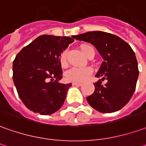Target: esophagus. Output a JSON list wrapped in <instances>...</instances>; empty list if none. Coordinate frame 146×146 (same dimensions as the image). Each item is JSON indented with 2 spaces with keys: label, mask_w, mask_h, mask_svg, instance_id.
I'll list each match as a JSON object with an SVG mask.
<instances>
[{
  "label": "esophagus",
  "mask_w": 146,
  "mask_h": 146,
  "mask_svg": "<svg viewBox=\"0 0 146 146\" xmlns=\"http://www.w3.org/2000/svg\"><path fill=\"white\" fill-rule=\"evenodd\" d=\"M73 86H81L82 83H79V82H73Z\"/></svg>",
  "instance_id": "1"
}]
</instances>
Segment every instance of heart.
Returning a JSON list of instances; mask_svg holds the SVG:
<instances>
[{
	"mask_svg": "<svg viewBox=\"0 0 146 146\" xmlns=\"http://www.w3.org/2000/svg\"><path fill=\"white\" fill-rule=\"evenodd\" d=\"M80 49L84 54L86 56L89 54V53L94 51L93 47L88 44H84L80 46ZM95 52V51H94ZM60 62L62 66H66L67 64V50H64L60 56ZM92 73V70L90 67L85 68H76L73 67L66 73V77L67 80L74 81V82H81L87 79Z\"/></svg>",
	"mask_w": 146,
	"mask_h": 146,
	"instance_id": "obj_1",
	"label": "heart"
}]
</instances>
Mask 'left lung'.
I'll use <instances>...</instances> for the list:
<instances>
[{
    "label": "left lung",
    "instance_id": "obj_1",
    "mask_svg": "<svg viewBox=\"0 0 146 146\" xmlns=\"http://www.w3.org/2000/svg\"><path fill=\"white\" fill-rule=\"evenodd\" d=\"M73 37L92 43L104 59L96 76L108 82L102 84L100 80L94 83L95 91L87 97L88 103L102 113L123 108L133 96L139 74L135 54L130 45L117 35L99 31Z\"/></svg>",
    "mask_w": 146,
    "mask_h": 146
}]
</instances>
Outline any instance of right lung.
Listing matches in <instances>:
<instances>
[{
    "instance_id": "1",
    "label": "right lung",
    "mask_w": 146,
    "mask_h": 146,
    "mask_svg": "<svg viewBox=\"0 0 146 146\" xmlns=\"http://www.w3.org/2000/svg\"><path fill=\"white\" fill-rule=\"evenodd\" d=\"M74 38L41 35L23 47L13 64V81L19 96L30 111L48 115L62 108L72 84L62 78L61 54Z\"/></svg>"
}]
</instances>
